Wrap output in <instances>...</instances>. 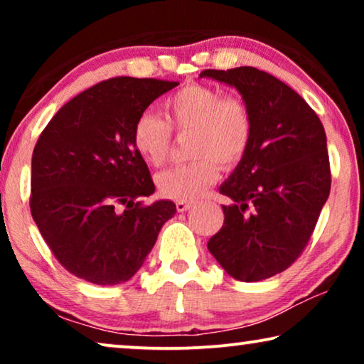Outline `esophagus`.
Returning <instances> with one entry per match:
<instances>
[{"label":"esophagus","mask_w":364,"mask_h":364,"mask_svg":"<svg viewBox=\"0 0 364 364\" xmlns=\"http://www.w3.org/2000/svg\"><path fill=\"white\" fill-rule=\"evenodd\" d=\"M176 207H177V210H178V212H187L188 208L192 207V202H183V200H178V202L176 203Z\"/></svg>","instance_id":"esophagus-1"}]
</instances>
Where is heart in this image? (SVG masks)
<instances>
[{"mask_svg": "<svg viewBox=\"0 0 364 364\" xmlns=\"http://www.w3.org/2000/svg\"><path fill=\"white\" fill-rule=\"evenodd\" d=\"M162 117L142 112L134 122L132 144L151 166H162L172 146V131L192 132L191 164L176 166L156 176L157 191L172 200H196L218 177V164L232 167L242 161L252 141V117L238 97L203 84H188L168 96Z\"/></svg>", "mask_w": 364, "mask_h": 364, "instance_id": "heart-1", "label": "heart"}]
</instances>
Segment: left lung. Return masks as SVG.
Returning a JSON list of instances; mask_svg holds the SVG:
<instances>
[{"label": "left lung", "mask_w": 364, "mask_h": 364, "mask_svg": "<svg viewBox=\"0 0 364 364\" xmlns=\"http://www.w3.org/2000/svg\"><path fill=\"white\" fill-rule=\"evenodd\" d=\"M200 77L235 87L252 117L250 146L220 186L232 203L222 205L208 252L237 280H265L300 257L330 196L325 129L300 94L260 69H205Z\"/></svg>", "instance_id": "left-lung-1"}]
</instances>
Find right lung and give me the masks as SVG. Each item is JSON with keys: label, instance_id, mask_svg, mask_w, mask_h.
<instances>
[{"label": "right lung", "instance_id": "add662e5", "mask_svg": "<svg viewBox=\"0 0 364 364\" xmlns=\"http://www.w3.org/2000/svg\"><path fill=\"white\" fill-rule=\"evenodd\" d=\"M177 84L107 79L64 104L39 136L31 161V215L73 275L96 285L127 282L177 212L171 200L136 202L156 187L132 144L137 117Z\"/></svg>", "mask_w": 364, "mask_h": 364}]
</instances>
